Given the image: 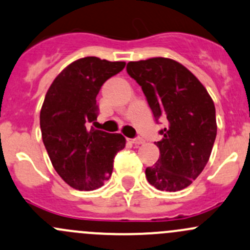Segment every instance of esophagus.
<instances>
[{"mask_svg": "<svg viewBox=\"0 0 250 250\" xmlns=\"http://www.w3.org/2000/svg\"><path fill=\"white\" fill-rule=\"evenodd\" d=\"M130 143L135 144V145H143V144H145V140H144L143 138H135V139H132Z\"/></svg>", "mask_w": 250, "mask_h": 250, "instance_id": "obj_1", "label": "esophagus"}]
</instances>
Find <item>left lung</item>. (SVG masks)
I'll list each match as a JSON object with an SVG mask.
<instances>
[{"label": "left lung", "instance_id": "left-lung-1", "mask_svg": "<svg viewBox=\"0 0 250 250\" xmlns=\"http://www.w3.org/2000/svg\"><path fill=\"white\" fill-rule=\"evenodd\" d=\"M127 73L143 88L154 117L167 121L156 145L159 159L146 169L149 185L163 191L187 188L202 172L217 135L215 107L199 79L175 60L129 62Z\"/></svg>", "mask_w": 250, "mask_h": 250}]
</instances>
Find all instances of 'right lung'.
I'll return each instance as SVG.
<instances>
[{
  "label": "right lung",
  "instance_id": "1",
  "mask_svg": "<svg viewBox=\"0 0 250 250\" xmlns=\"http://www.w3.org/2000/svg\"><path fill=\"white\" fill-rule=\"evenodd\" d=\"M125 65L94 56L79 59L55 78L45 94L39 117L44 146L56 172L78 190L104 186L115 154L125 146L122 134L87 127L97 120L101 87Z\"/></svg>",
  "mask_w": 250,
  "mask_h": 250
}]
</instances>
